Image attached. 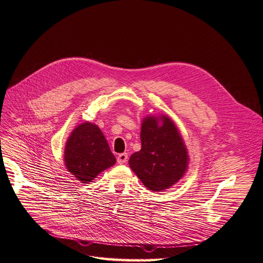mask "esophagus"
I'll return each mask as SVG.
<instances>
[{"label": "esophagus", "mask_w": 263, "mask_h": 263, "mask_svg": "<svg viewBox=\"0 0 263 263\" xmlns=\"http://www.w3.org/2000/svg\"><path fill=\"white\" fill-rule=\"evenodd\" d=\"M126 161H128V154L122 153V154L118 155V157H117V162L120 163V164H123Z\"/></svg>", "instance_id": "1"}]
</instances>
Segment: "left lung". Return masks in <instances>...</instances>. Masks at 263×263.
Wrapping results in <instances>:
<instances>
[{
  "mask_svg": "<svg viewBox=\"0 0 263 263\" xmlns=\"http://www.w3.org/2000/svg\"><path fill=\"white\" fill-rule=\"evenodd\" d=\"M141 143V151L131 155L129 166L149 191L163 192L184 176L189 163L187 149L169 117L144 118Z\"/></svg>",
  "mask_w": 263,
  "mask_h": 263,
  "instance_id": "1",
  "label": "left lung"
}]
</instances>
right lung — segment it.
<instances>
[{"label":"right lung","mask_w":263,"mask_h":263,"mask_svg":"<svg viewBox=\"0 0 263 263\" xmlns=\"http://www.w3.org/2000/svg\"><path fill=\"white\" fill-rule=\"evenodd\" d=\"M64 154L67 170L86 184L116 163L103 132L91 122H83L71 132Z\"/></svg>","instance_id":"obj_1"}]
</instances>
